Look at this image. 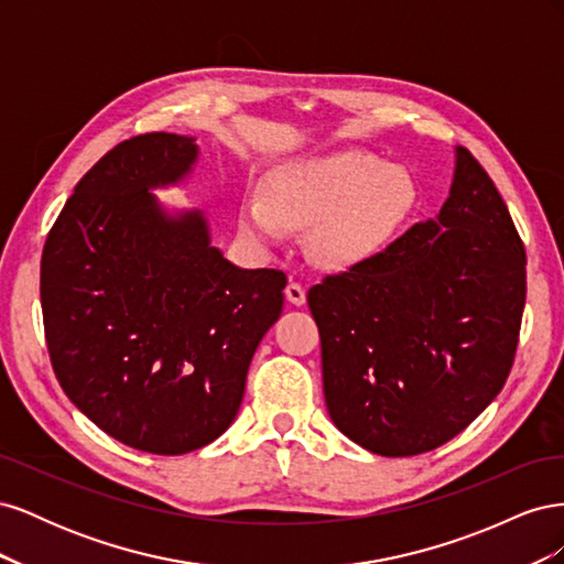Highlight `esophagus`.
Instances as JSON below:
<instances>
[{
    "label": "esophagus",
    "instance_id": "1",
    "mask_svg": "<svg viewBox=\"0 0 564 564\" xmlns=\"http://www.w3.org/2000/svg\"><path fill=\"white\" fill-rule=\"evenodd\" d=\"M284 294H286L289 303H294V305H303L305 303V286L301 282H294V280L289 282L286 289H284Z\"/></svg>",
    "mask_w": 564,
    "mask_h": 564
}]
</instances>
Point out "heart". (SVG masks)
Segmentation results:
<instances>
[{"label": "heart", "instance_id": "heart-1", "mask_svg": "<svg viewBox=\"0 0 564 564\" xmlns=\"http://www.w3.org/2000/svg\"><path fill=\"white\" fill-rule=\"evenodd\" d=\"M265 187L268 197L242 199V230L278 242L289 226H311L313 259L329 268L381 251L414 202V183L402 166L352 148L282 164L270 172Z\"/></svg>", "mask_w": 564, "mask_h": 564}]
</instances>
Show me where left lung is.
Returning a JSON list of instances; mask_svg holds the SVG:
<instances>
[{
	"instance_id": "8db88e82",
	"label": "left lung",
	"mask_w": 564,
	"mask_h": 564,
	"mask_svg": "<svg viewBox=\"0 0 564 564\" xmlns=\"http://www.w3.org/2000/svg\"><path fill=\"white\" fill-rule=\"evenodd\" d=\"M524 265L497 185L456 148L437 218L311 286L336 429L381 456L431 452L468 429L513 367Z\"/></svg>"
}]
</instances>
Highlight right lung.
Listing matches in <instances>:
<instances>
[{
	"instance_id": "right-lung-1",
	"label": "right lung",
	"mask_w": 564,
	"mask_h": 564,
	"mask_svg": "<svg viewBox=\"0 0 564 564\" xmlns=\"http://www.w3.org/2000/svg\"><path fill=\"white\" fill-rule=\"evenodd\" d=\"M195 162L191 135L115 145L75 185L42 251L44 334L65 395L122 445L162 456L228 431L286 286L282 270L224 259L202 212L172 216L150 193Z\"/></svg>"
}]
</instances>
